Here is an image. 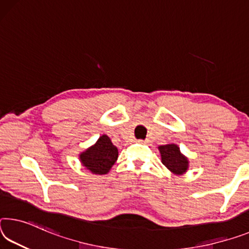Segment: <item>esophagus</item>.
Instances as JSON below:
<instances>
[{
  "mask_svg": "<svg viewBox=\"0 0 249 249\" xmlns=\"http://www.w3.org/2000/svg\"><path fill=\"white\" fill-rule=\"evenodd\" d=\"M137 142H139V143H142V144H147V143H149V140L147 139V140H139V141H137Z\"/></svg>",
  "mask_w": 249,
  "mask_h": 249,
  "instance_id": "34e87169",
  "label": "esophagus"
}]
</instances>
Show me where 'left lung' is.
Masks as SVG:
<instances>
[{
    "label": "left lung",
    "instance_id": "obj_1",
    "mask_svg": "<svg viewBox=\"0 0 249 249\" xmlns=\"http://www.w3.org/2000/svg\"><path fill=\"white\" fill-rule=\"evenodd\" d=\"M159 149L161 157V163L172 173L176 175H181L187 172L188 160L180 153L178 146L175 144L161 145Z\"/></svg>",
    "mask_w": 249,
    "mask_h": 249
}]
</instances>
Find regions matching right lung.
Segmentation results:
<instances>
[{
  "label": "right lung",
  "mask_w": 249,
  "mask_h": 249,
  "mask_svg": "<svg viewBox=\"0 0 249 249\" xmlns=\"http://www.w3.org/2000/svg\"><path fill=\"white\" fill-rule=\"evenodd\" d=\"M118 149L107 135H102L93 146L80 154L83 166L96 175H105L115 164Z\"/></svg>",
  "instance_id": "obj_1"
}]
</instances>
